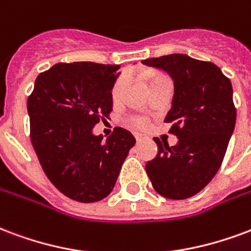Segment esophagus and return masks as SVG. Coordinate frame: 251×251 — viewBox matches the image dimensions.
<instances>
[{
	"label": "esophagus",
	"instance_id": "obj_1",
	"mask_svg": "<svg viewBox=\"0 0 251 251\" xmlns=\"http://www.w3.org/2000/svg\"><path fill=\"white\" fill-rule=\"evenodd\" d=\"M134 137H135V140H137V142H141V141H144L145 138H146V137L142 134H134Z\"/></svg>",
	"mask_w": 251,
	"mask_h": 251
}]
</instances>
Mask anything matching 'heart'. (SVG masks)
<instances>
[{"mask_svg":"<svg viewBox=\"0 0 251 251\" xmlns=\"http://www.w3.org/2000/svg\"><path fill=\"white\" fill-rule=\"evenodd\" d=\"M158 77H161V74H155L153 78H151V81L155 78H158ZM125 81L126 75H121L120 78H117V81L114 82V85H113V89H111V97H113L114 101L121 97V92H122V88H124V85H125ZM151 81H150V82H151ZM129 121H130L131 125L135 126V127H138V129H144V127L148 126V120H146L145 117L134 116L130 117V120Z\"/></svg>","mask_w":251,"mask_h":251,"instance_id":"obj_1","label":"heart"}]
</instances>
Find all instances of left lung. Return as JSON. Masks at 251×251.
<instances>
[{"label": "left lung", "instance_id": "left-lung-1", "mask_svg": "<svg viewBox=\"0 0 251 251\" xmlns=\"http://www.w3.org/2000/svg\"><path fill=\"white\" fill-rule=\"evenodd\" d=\"M174 81L173 106L165 122L178 138L176 146L162 144L146 163L154 190L169 200H186L210 182L222 165L237 118L233 88L221 69L186 54L144 59Z\"/></svg>", "mask_w": 251, "mask_h": 251}]
</instances>
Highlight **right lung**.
<instances>
[{"label":"right lung","mask_w":251,"mask_h":251,"mask_svg":"<svg viewBox=\"0 0 251 251\" xmlns=\"http://www.w3.org/2000/svg\"><path fill=\"white\" fill-rule=\"evenodd\" d=\"M120 65L59 62L38 74L27 98L30 141L41 168L59 192L90 203L107 197L134 146L117 126L106 141L93 127L113 110L111 89Z\"/></svg>","instance_id":"right-lung-1"}]
</instances>
